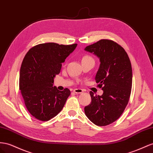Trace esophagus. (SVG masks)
<instances>
[{"instance_id": "esophagus-1", "label": "esophagus", "mask_w": 153, "mask_h": 153, "mask_svg": "<svg viewBox=\"0 0 153 153\" xmlns=\"http://www.w3.org/2000/svg\"><path fill=\"white\" fill-rule=\"evenodd\" d=\"M73 92L76 94H79V93H82L83 92V90L81 89H75L73 90Z\"/></svg>"}]
</instances>
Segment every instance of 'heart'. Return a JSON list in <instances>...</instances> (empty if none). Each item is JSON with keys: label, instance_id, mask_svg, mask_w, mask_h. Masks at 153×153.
I'll return each mask as SVG.
<instances>
[{"label": "heart", "instance_id": "obj_1", "mask_svg": "<svg viewBox=\"0 0 153 153\" xmlns=\"http://www.w3.org/2000/svg\"><path fill=\"white\" fill-rule=\"evenodd\" d=\"M84 61H93L94 62V59L91 56L87 55L82 58V62H84Z\"/></svg>", "mask_w": 153, "mask_h": 153}]
</instances>
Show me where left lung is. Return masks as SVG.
Listing matches in <instances>:
<instances>
[{
  "label": "left lung",
  "instance_id": "8db88e82",
  "mask_svg": "<svg viewBox=\"0 0 153 153\" xmlns=\"http://www.w3.org/2000/svg\"><path fill=\"white\" fill-rule=\"evenodd\" d=\"M85 50L100 59L95 80L104 91L101 96L89 92L91 102L85 107V114L95 125L107 126L119 118L129 102L133 80L131 61L125 49L111 40L102 39Z\"/></svg>",
  "mask_w": 153,
  "mask_h": 153
}]
</instances>
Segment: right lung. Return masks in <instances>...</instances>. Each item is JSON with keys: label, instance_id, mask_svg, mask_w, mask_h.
Segmentation results:
<instances>
[{"label": "right lung", "instance_id": "1", "mask_svg": "<svg viewBox=\"0 0 153 153\" xmlns=\"http://www.w3.org/2000/svg\"><path fill=\"white\" fill-rule=\"evenodd\" d=\"M77 44H40L31 48L24 56L20 70L19 89L27 111L40 121H48L64 107L71 91L53 87L62 63Z\"/></svg>", "mask_w": 153, "mask_h": 153}]
</instances>
